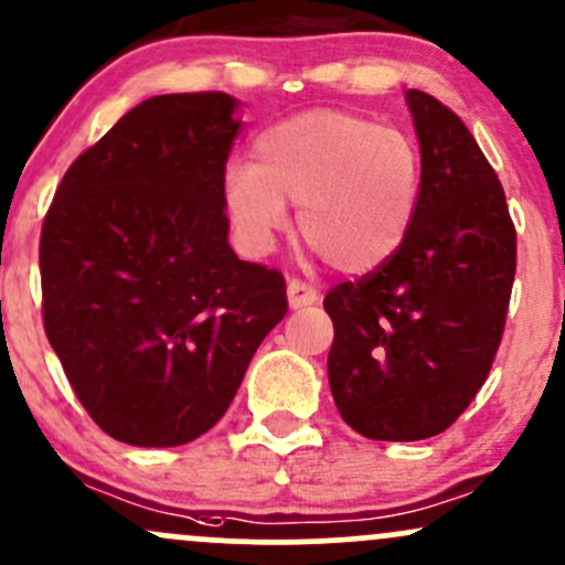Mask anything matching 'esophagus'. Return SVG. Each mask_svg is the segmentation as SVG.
<instances>
[{"label": "esophagus", "instance_id": "obj_1", "mask_svg": "<svg viewBox=\"0 0 565 565\" xmlns=\"http://www.w3.org/2000/svg\"><path fill=\"white\" fill-rule=\"evenodd\" d=\"M287 300H289V308L297 311V308H306V306H313V302H319V292H316L313 287H308V284L292 278V281L287 284Z\"/></svg>", "mask_w": 565, "mask_h": 565}]
</instances>
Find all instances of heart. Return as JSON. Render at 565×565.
Masks as SVG:
<instances>
[{"instance_id":"1","label":"heart","mask_w":565,"mask_h":565,"mask_svg":"<svg viewBox=\"0 0 565 565\" xmlns=\"http://www.w3.org/2000/svg\"><path fill=\"white\" fill-rule=\"evenodd\" d=\"M254 163H231L225 209L249 252H268L300 206L306 244L343 273H370L399 252L420 201V150L399 128L343 109H308L254 139Z\"/></svg>"}]
</instances>
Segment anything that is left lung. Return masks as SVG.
Here are the masks:
<instances>
[{
	"label": "left lung",
	"instance_id": "obj_1",
	"mask_svg": "<svg viewBox=\"0 0 565 565\" xmlns=\"http://www.w3.org/2000/svg\"><path fill=\"white\" fill-rule=\"evenodd\" d=\"M420 201L399 252L324 297L327 375L353 431L413 443L445 431L486 383L514 281V225L475 136L424 90L405 93Z\"/></svg>",
	"mask_w": 565,
	"mask_h": 565
}]
</instances>
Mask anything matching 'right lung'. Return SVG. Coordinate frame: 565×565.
<instances>
[{
	"mask_svg": "<svg viewBox=\"0 0 565 565\" xmlns=\"http://www.w3.org/2000/svg\"><path fill=\"white\" fill-rule=\"evenodd\" d=\"M235 111L227 93L147 98L74 160L42 225L47 340L90 418L136 448L212 429L287 316L281 273L227 241Z\"/></svg>",
	"mask_w": 565,
	"mask_h": 565,
	"instance_id": "add662e5",
	"label": "right lung"
}]
</instances>
